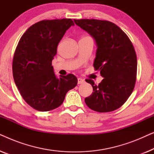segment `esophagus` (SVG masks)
Here are the masks:
<instances>
[{
	"label": "esophagus",
	"mask_w": 154,
	"mask_h": 154,
	"mask_svg": "<svg viewBox=\"0 0 154 154\" xmlns=\"http://www.w3.org/2000/svg\"><path fill=\"white\" fill-rule=\"evenodd\" d=\"M84 80L82 79H78V84H83L84 83Z\"/></svg>",
	"instance_id": "esophagus-1"
}]
</instances>
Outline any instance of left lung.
<instances>
[{"mask_svg": "<svg viewBox=\"0 0 154 154\" xmlns=\"http://www.w3.org/2000/svg\"><path fill=\"white\" fill-rule=\"evenodd\" d=\"M75 24L95 40L94 68L100 71L103 80L99 85L85 80L93 92L85 99L90 109L110 112L120 108L133 91L136 81L137 55L129 38L117 25L106 20H74Z\"/></svg>", "mask_w": 154, "mask_h": 154, "instance_id": "1", "label": "left lung"}]
</instances>
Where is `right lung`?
Returning a JSON list of instances; mask_svg holds the SVG:
<instances>
[{
    "label": "right lung",
    "instance_id": "obj_1",
    "mask_svg": "<svg viewBox=\"0 0 154 154\" xmlns=\"http://www.w3.org/2000/svg\"><path fill=\"white\" fill-rule=\"evenodd\" d=\"M73 25L71 19L40 21L19 41L12 62L14 81L25 102L35 110L57 108L77 85V78L71 73L57 78L52 66L59 43Z\"/></svg>",
    "mask_w": 154,
    "mask_h": 154
}]
</instances>
